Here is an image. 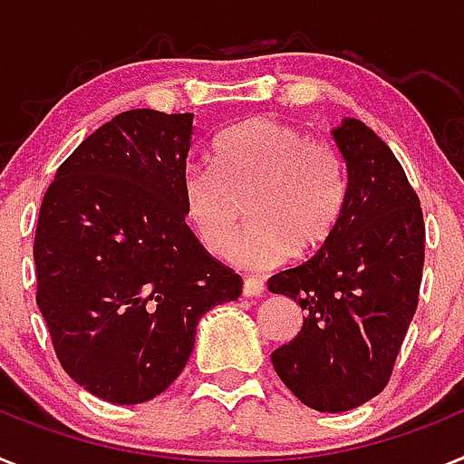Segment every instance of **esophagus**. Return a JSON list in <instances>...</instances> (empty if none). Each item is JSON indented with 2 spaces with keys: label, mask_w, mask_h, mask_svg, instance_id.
<instances>
[{
  "label": "esophagus",
  "mask_w": 464,
  "mask_h": 464,
  "mask_svg": "<svg viewBox=\"0 0 464 464\" xmlns=\"http://www.w3.org/2000/svg\"><path fill=\"white\" fill-rule=\"evenodd\" d=\"M241 293L246 295V298H260L265 293L263 281L258 279H244V286H241Z\"/></svg>",
  "instance_id": "34e87169"
}]
</instances>
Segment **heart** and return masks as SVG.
Masks as SVG:
<instances>
[{
	"instance_id": "1",
	"label": "heart",
	"mask_w": 464,
	"mask_h": 464,
	"mask_svg": "<svg viewBox=\"0 0 464 464\" xmlns=\"http://www.w3.org/2000/svg\"><path fill=\"white\" fill-rule=\"evenodd\" d=\"M211 166L185 171V218L201 246L223 256L246 197L251 227L232 251L246 270H270L291 253H312L343 213L347 178L338 150L279 119L251 117L225 130L213 145Z\"/></svg>"
}]
</instances>
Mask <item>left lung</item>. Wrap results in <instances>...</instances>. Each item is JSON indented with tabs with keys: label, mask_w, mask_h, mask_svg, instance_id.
<instances>
[{
	"label": "left lung",
	"mask_w": 464,
	"mask_h": 464,
	"mask_svg": "<svg viewBox=\"0 0 464 464\" xmlns=\"http://www.w3.org/2000/svg\"><path fill=\"white\" fill-rule=\"evenodd\" d=\"M334 140L347 169L338 223L312 258L267 281L304 310L300 334L272 352L276 375L322 413L385 390L425 263L420 199L394 152L359 119L334 129Z\"/></svg>",
	"instance_id": "left-lung-1"
}]
</instances>
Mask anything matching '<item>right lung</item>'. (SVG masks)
I'll use <instances>...</instances> for the list:
<instances>
[{
    "label": "right lung",
    "mask_w": 464,
    "mask_h": 464,
    "mask_svg": "<svg viewBox=\"0 0 464 464\" xmlns=\"http://www.w3.org/2000/svg\"><path fill=\"white\" fill-rule=\"evenodd\" d=\"M194 114L129 110L55 171L34 235L37 304L65 373L142 403L188 363L201 314L241 295L185 225Z\"/></svg>",
    "instance_id": "add662e5"
}]
</instances>
